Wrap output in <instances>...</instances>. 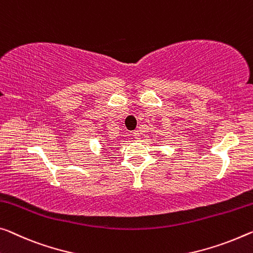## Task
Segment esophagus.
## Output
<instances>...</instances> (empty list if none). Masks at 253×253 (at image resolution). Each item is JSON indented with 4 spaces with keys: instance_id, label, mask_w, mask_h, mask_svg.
Returning a JSON list of instances; mask_svg holds the SVG:
<instances>
[{
    "instance_id": "esophagus-1",
    "label": "esophagus",
    "mask_w": 253,
    "mask_h": 253,
    "mask_svg": "<svg viewBox=\"0 0 253 253\" xmlns=\"http://www.w3.org/2000/svg\"><path fill=\"white\" fill-rule=\"evenodd\" d=\"M132 135H133V138H134L135 140H138V139L140 138L139 131H133V132H132Z\"/></svg>"
}]
</instances>
